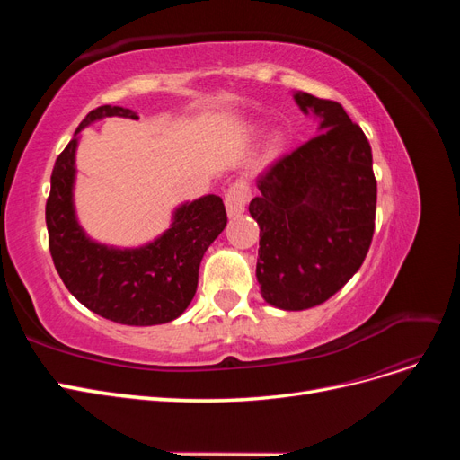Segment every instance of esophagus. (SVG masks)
<instances>
[{
    "label": "esophagus",
    "mask_w": 460,
    "mask_h": 460,
    "mask_svg": "<svg viewBox=\"0 0 460 460\" xmlns=\"http://www.w3.org/2000/svg\"><path fill=\"white\" fill-rule=\"evenodd\" d=\"M252 198V193H249V188L243 182H235L230 186V190L226 191V198H225V205H226V213L230 218L234 217H240L245 211V203Z\"/></svg>",
    "instance_id": "esophagus-1"
}]
</instances>
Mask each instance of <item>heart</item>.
Here are the masks:
<instances>
[{"label":"heart","mask_w":460,"mask_h":460,"mask_svg":"<svg viewBox=\"0 0 460 460\" xmlns=\"http://www.w3.org/2000/svg\"><path fill=\"white\" fill-rule=\"evenodd\" d=\"M253 132H255V130H253ZM282 146H284V137H282L280 134H274V136L270 137V144H269V157H270V159L276 157L278 153H280Z\"/></svg>","instance_id":"b5f03b06"}]
</instances>
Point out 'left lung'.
<instances>
[{"instance_id": "8db88e82", "label": "left lung", "mask_w": 460, "mask_h": 460, "mask_svg": "<svg viewBox=\"0 0 460 460\" xmlns=\"http://www.w3.org/2000/svg\"><path fill=\"white\" fill-rule=\"evenodd\" d=\"M318 136L259 178L249 213L261 228L262 299L303 311L330 299L363 264L374 234L376 178L365 132L330 100L296 92Z\"/></svg>"}]
</instances>
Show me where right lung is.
Here are the masks:
<instances>
[{"mask_svg": "<svg viewBox=\"0 0 460 460\" xmlns=\"http://www.w3.org/2000/svg\"><path fill=\"white\" fill-rule=\"evenodd\" d=\"M105 117L137 119L132 109L102 105L86 115L55 161L46 203L49 252L66 289L92 313L127 326H155L182 314L198 289L199 264L226 226L218 196L178 205L171 226L140 247L92 240L75 211L80 132Z\"/></svg>", "mask_w": 460, "mask_h": 460, "instance_id": "right-lung-1", "label": "right lung"}]
</instances>
